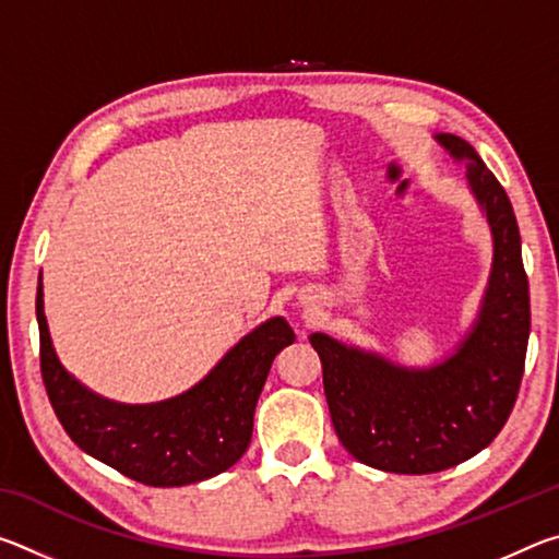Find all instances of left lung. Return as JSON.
Listing matches in <instances>:
<instances>
[{
  "label": "left lung",
  "mask_w": 559,
  "mask_h": 559,
  "mask_svg": "<svg viewBox=\"0 0 559 559\" xmlns=\"http://www.w3.org/2000/svg\"><path fill=\"white\" fill-rule=\"evenodd\" d=\"M439 143L466 163L493 229V273L471 335L447 362L419 372L310 335L337 439L365 466L409 476L459 466L498 437L518 400L530 335L527 273L506 189L466 140L447 132Z\"/></svg>",
  "instance_id": "8db88e82"
}]
</instances>
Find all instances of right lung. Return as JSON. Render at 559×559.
I'll return each mask as SVG.
<instances>
[{"label":"right lung","mask_w":559,"mask_h":559,"mask_svg":"<svg viewBox=\"0 0 559 559\" xmlns=\"http://www.w3.org/2000/svg\"><path fill=\"white\" fill-rule=\"evenodd\" d=\"M36 290L46 394L75 447L138 484L169 488L231 468L251 443L253 409L273 357L296 340L283 318L253 330L204 380L175 400L126 406L100 400L63 370Z\"/></svg>","instance_id":"add662e5"}]
</instances>
